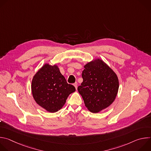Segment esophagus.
<instances>
[{
  "instance_id": "obj_1",
  "label": "esophagus",
  "mask_w": 151,
  "mask_h": 151,
  "mask_svg": "<svg viewBox=\"0 0 151 151\" xmlns=\"http://www.w3.org/2000/svg\"><path fill=\"white\" fill-rule=\"evenodd\" d=\"M73 85L75 86V88H76V89H77V86H78L77 82H75V83L73 84Z\"/></svg>"
}]
</instances>
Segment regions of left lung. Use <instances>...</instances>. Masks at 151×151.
Here are the masks:
<instances>
[{
    "mask_svg": "<svg viewBox=\"0 0 151 151\" xmlns=\"http://www.w3.org/2000/svg\"><path fill=\"white\" fill-rule=\"evenodd\" d=\"M83 82L78 87L85 106L93 113L109 107L115 100L119 88L117 75L101 59L94 60L84 66Z\"/></svg>",
    "mask_w": 151,
    "mask_h": 151,
    "instance_id": "1",
    "label": "left lung"
}]
</instances>
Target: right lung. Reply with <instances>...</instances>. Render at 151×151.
<instances>
[{
	"label": "right lung",
	"mask_w": 151,
	"mask_h": 151,
	"mask_svg": "<svg viewBox=\"0 0 151 151\" xmlns=\"http://www.w3.org/2000/svg\"><path fill=\"white\" fill-rule=\"evenodd\" d=\"M75 90L73 85L68 83L55 64H45L32 81V92L35 101L51 113L61 109L69 94Z\"/></svg>",
	"instance_id": "obj_1"
}]
</instances>
